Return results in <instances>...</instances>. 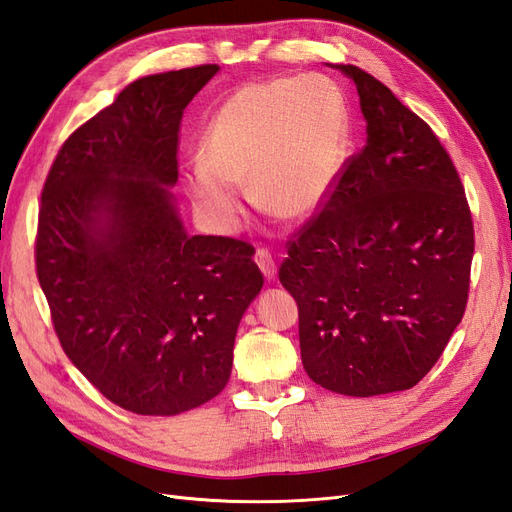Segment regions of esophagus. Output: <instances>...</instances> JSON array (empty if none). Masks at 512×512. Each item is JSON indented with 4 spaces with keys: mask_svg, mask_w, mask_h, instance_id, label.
I'll return each instance as SVG.
<instances>
[{
    "mask_svg": "<svg viewBox=\"0 0 512 512\" xmlns=\"http://www.w3.org/2000/svg\"><path fill=\"white\" fill-rule=\"evenodd\" d=\"M256 265L260 267L262 275H265L267 280H273L275 273H277V267H275V260H273L271 252L265 250V247H260V250L256 252Z\"/></svg>",
    "mask_w": 512,
    "mask_h": 512,
    "instance_id": "esophagus-1",
    "label": "esophagus"
}]
</instances>
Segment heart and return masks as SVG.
Segmentation results:
<instances>
[{"label":"heart","mask_w":512,"mask_h":512,"mask_svg":"<svg viewBox=\"0 0 512 512\" xmlns=\"http://www.w3.org/2000/svg\"><path fill=\"white\" fill-rule=\"evenodd\" d=\"M348 108L342 89L320 74L247 83L213 115L205 158L188 166L196 207L222 230L245 215L239 185L252 183L260 209L301 220L322 207L342 175Z\"/></svg>","instance_id":"obj_1"}]
</instances>
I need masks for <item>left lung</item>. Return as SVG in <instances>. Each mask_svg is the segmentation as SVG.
Here are the masks:
<instances>
[{
  "label": "left lung",
  "instance_id": "1",
  "mask_svg": "<svg viewBox=\"0 0 512 512\" xmlns=\"http://www.w3.org/2000/svg\"><path fill=\"white\" fill-rule=\"evenodd\" d=\"M367 143L288 245L301 361L333 393L412 389L466 312L474 226L457 168L427 123L356 66Z\"/></svg>",
  "mask_w": 512,
  "mask_h": 512
}]
</instances>
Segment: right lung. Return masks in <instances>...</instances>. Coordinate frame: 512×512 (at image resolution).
I'll list each match as a JSON object with an SVG mask.
<instances>
[{
  "label": "right lung",
  "instance_id": "add662e5",
  "mask_svg": "<svg viewBox=\"0 0 512 512\" xmlns=\"http://www.w3.org/2000/svg\"><path fill=\"white\" fill-rule=\"evenodd\" d=\"M218 70L130 83L68 136L42 188L36 273L59 344L134 414H181L224 389L265 282L250 243L190 237L170 192L183 108Z\"/></svg>",
  "mask_w": 512,
  "mask_h": 512
}]
</instances>
